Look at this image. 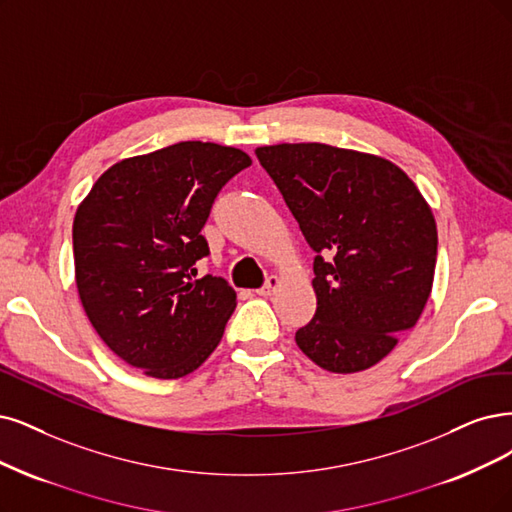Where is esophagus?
I'll list each match as a JSON object with an SVG mask.
<instances>
[{"label":"esophagus","mask_w":512,"mask_h":512,"mask_svg":"<svg viewBox=\"0 0 512 512\" xmlns=\"http://www.w3.org/2000/svg\"><path fill=\"white\" fill-rule=\"evenodd\" d=\"M280 287V278L278 276H268V280H266V285H263L261 289H257V295H261V297H270V295H274L276 293V289Z\"/></svg>","instance_id":"34e87169"}]
</instances>
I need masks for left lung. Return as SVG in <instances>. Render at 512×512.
<instances>
[{
	"mask_svg": "<svg viewBox=\"0 0 512 512\" xmlns=\"http://www.w3.org/2000/svg\"><path fill=\"white\" fill-rule=\"evenodd\" d=\"M314 257L316 312L299 350L333 373L380 363L413 329L437 263V223L399 166L325 143L259 147Z\"/></svg>",
	"mask_w": 512,
	"mask_h": 512,
	"instance_id": "8db88e82",
	"label": "left lung"
}]
</instances>
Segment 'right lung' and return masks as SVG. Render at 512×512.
Masks as SVG:
<instances>
[{
  "instance_id": "right-lung-1",
  "label": "right lung",
  "mask_w": 512,
  "mask_h": 512,
  "mask_svg": "<svg viewBox=\"0 0 512 512\" xmlns=\"http://www.w3.org/2000/svg\"><path fill=\"white\" fill-rule=\"evenodd\" d=\"M251 158L181 141L113 164L73 219L75 282L94 331L124 363L158 380L198 369L221 342L236 291L198 274L200 234L223 185Z\"/></svg>"
}]
</instances>
